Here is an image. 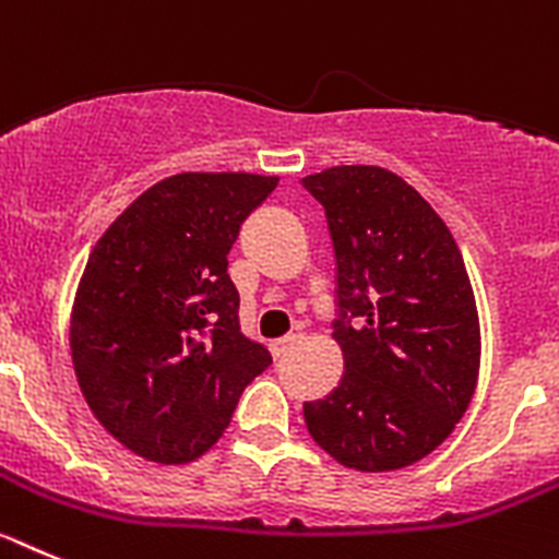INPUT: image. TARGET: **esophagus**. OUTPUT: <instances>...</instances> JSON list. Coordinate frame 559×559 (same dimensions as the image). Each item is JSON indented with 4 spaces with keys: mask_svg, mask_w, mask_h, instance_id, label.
I'll use <instances>...</instances> for the list:
<instances>
[{
    "mask_svg": "<svg viewBox=\"0 0 559 559\" xmlns=\"http://www.w3.org/2000/svg\"><path fill=\"white\" fill-rule=\"evenodd\" d=\"M295 342H298V336H295V334H289V336H281V340L270 342V350H273V356H275V359H281V356H286V354H289V348H292V345H295Z\"/></svg>",
    "mask_w": 559,
    "mask_h": 559,
    "instance_id": "obj_1",
    "label": "esophagus"
}]
</instances>
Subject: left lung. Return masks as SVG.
Returning a JSON list of instances; mask_svg holds the SVG:
<instances>
[{"mask_svg":"<svg viewBox=\"0 0 559 559\" xmlns=\"http://www.w3.org/2000/svg\"><path fill=\"white\" fill-rule=\"evenodd\" d=\"M336 259L334 340L345 373L304 404L309 435L340 465L399 471L454 431L479 376V314L465 261L437 211L390 169L304 178Z\"/></svg>","mask_w":559,"mask_h":559,"instance_id":"8db88e82","label":"left lung"}]
</instances>
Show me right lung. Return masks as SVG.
I'll list each match as a JSON object with an SVG mask.
<instances>
[{"label":"right lung","instance_id":"obj_1","mask_svg":"<svg viewBox=\"0 0 559 559\" xmlns=\"http://www.w3.org/2000/svg\"><path fill=\"white\" fill-rule=\"evenodd\" d=\"M275 186L273 175H173L94 245L72 309L74 373L94 417L133 454L198 460L273 365L239 329L228 253Z\"/></svg>","mask_w":559,"mask_h":559}]
</instances>
